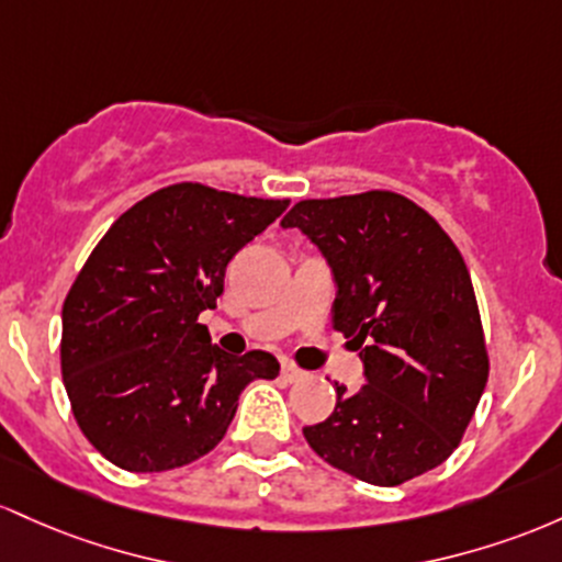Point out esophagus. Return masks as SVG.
I'll return each instance as SVG.
<instances>
[{"label":"esophagus","instance_id":"34e87169","mask_svg":"<svg viewBox=\"0 0 562 562\" xmlns=\"http://www.w3.org/2000/svg\"><path fill=\"white\" fill-rule=\"evenodd\" d=\"M281 380L289 382V384L300 382V380H305V371L297 369V366H294V363L283 361V363H281Z\"/></svg>","mask_w":562,"mask_h":562}]
</instances>
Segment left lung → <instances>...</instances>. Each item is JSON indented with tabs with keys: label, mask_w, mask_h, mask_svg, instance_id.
<instances>
[{
	"label": "left lung",
	"mask_w": 562,
	"mask_h": 562,
	"mask_svg": "<svg viewBox=\"0 0 562 562\" xmlns=\"http://www.w3.org/2000/svg\"><path fill=\"white\" fill-rule=\"evenodd\" d=\"M321 251L334 329L361 350L363 384H337L331 417L302 430L331 468L398 485L438 468L468 430L485 380L481 313L459 249L390 191L311 199L281 220Z\"/></svg>",
	"instance_id": "8db88e82"
}]
</instances>
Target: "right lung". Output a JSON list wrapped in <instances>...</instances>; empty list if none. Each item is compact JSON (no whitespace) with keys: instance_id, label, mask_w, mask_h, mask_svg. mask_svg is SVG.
<instances>
[{"instance_id":"right-lung-1","label":"right lung","mask_w":562,"mask_h":562,"mask_svg":"<svg viewBox=\"0 0 562 562\" xmlns=\"http://www.w3.org/2000/svg\"><path fill=\"white\" fill-rule=\"evenodd\" d=\"M286 206L180 182L100 238L63 302L60 366L81 432L116 468L196 462L228 432L244 387L279 376L270 352L212 345L199 315L217 307L233 255Z\"/></svg>"}]
</instances>
